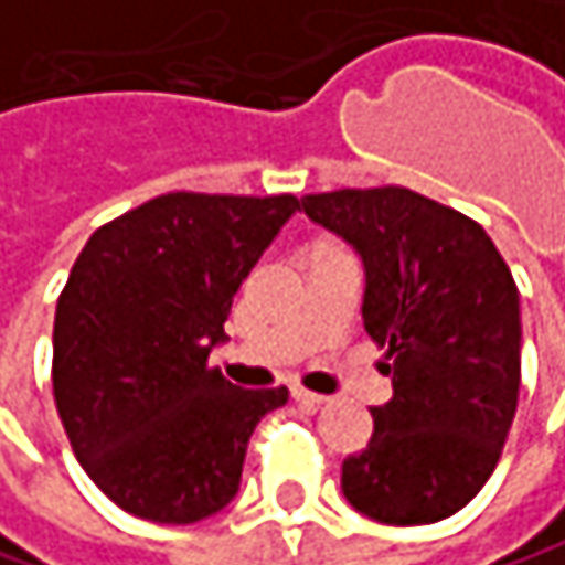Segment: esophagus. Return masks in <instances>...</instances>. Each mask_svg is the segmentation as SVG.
Here are the masks:
<instances>
[{"instance_id": "obj_1", "label": "esophagus", "mask_w": 565, "mask_h": 565, "mask_svg": "<svg viewBox=\"0 0 565 565\" xmlns=\"http://www.w3.org/2000/svg\"><path fill=\"white\" fill-rule=\"evenodd\" d=\"M291 397H295L298 404H305V407H321V404H328L324 394H315V391H305V387H291Z\"/></svg>"}]
</instances>
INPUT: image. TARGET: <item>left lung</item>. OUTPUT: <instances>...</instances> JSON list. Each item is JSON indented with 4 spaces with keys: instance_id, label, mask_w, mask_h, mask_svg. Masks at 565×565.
Segmentation results:
<instances>
[{
    "instance_id": "obj_1",
    "label": "left lung",
    "mask_w": 565,
    "mask_h": 565,
    "mask_svg": "<svg viewBox=\"0 0 565 565\" xmlns=\"http://www.w3.org/2000/svg\"><path fill=\"white\" fill-rule=\"evenodd\" d=\"M301 207L364 257V331L391 361L394 397L344 460V497L391 526L447 520L497 470L516 414V280L473 217L411 188H341Z\"/></svg>"
}]
</instances>
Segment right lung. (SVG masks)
Listing matches in <instances>:
<instances>
[{"mask_svg":"<svg viewBox=\"0 0 565 565\" xmlns=\"http://www.w3.org/2000/svg\"><path fill=\"white\" fill-rule=\"evenodd\" d=\"M295 194L168 191L102 224L72 264L52 331V394L92 483L151 523L224 510L257 420L288 387L241 391L207 354Z\"/></svg>","mask_w":565,"mask_h":565,"instance_id":"obj_1","label":"right lung"}]
</instances>
